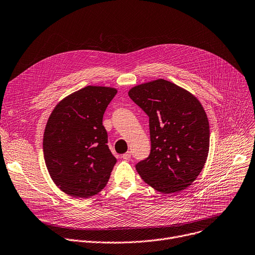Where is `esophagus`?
Instances as JSON below:
<instances>
[{"instance_id":"34e87169","label":"esophagus","mask_w":255,"mask_h":255,"mask_svg":"<svg viewBox=\"0 0 255 255\" xmlns=\"http://www.w3.org/2000/svg\"><path fill=\"white\" fill-rule=\"evenodd\" d=\"M122 158H123L124 160H129V159L131 158V152H130V151H127V152H125V154H123Z\"/></svg>"}]
</instances>
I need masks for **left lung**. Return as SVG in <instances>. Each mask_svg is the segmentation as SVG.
Listing matches in <instances>:
<instances>
[{
    "instance_id": "obj_1",
    "label": "left lung",
    "mask_w": 255,
    "mask_h": 255,
    "mask_svg": "<svg viewBox=\"0 0 255 255\" xmlns=\"http://www.w3.org/2000/svg\"><path fill=\"white\" fill-rule=\"evenodd\" d=\"M128 95L149 118V156L135 166L140 177L163 194L186 189L209 151V122L201 103L164 79L137 85Z\"/></svg>"
}]
</instances>
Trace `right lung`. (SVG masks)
Wrapping results in <instances>:
<instances>
[{"label":"right lung","mask_w":255,"mask_h":255,"mask_svg":"<svg viewBox=\"0 0 255 255\" xmlns=\"http://www.w3.org/2000/svg\"><path fill=\"white\" fill-rule=\"evenodd\" d=\"M117 89L87 86L63 98L51 113L43 151L48 172L74 198H89L107 185L117 162L103 118Z\"/></svg>","instance_id":"obj_1"}]
</instances>
